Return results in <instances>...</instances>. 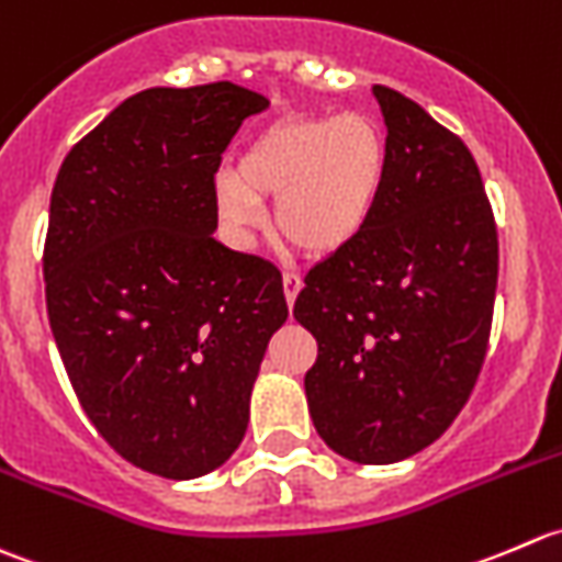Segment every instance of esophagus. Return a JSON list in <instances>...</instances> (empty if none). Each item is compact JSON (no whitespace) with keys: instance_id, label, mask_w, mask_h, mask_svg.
<instances>
[{"instance_id":"34e87169","label":"esophagus","mask_w":562,"mask_h":562,"mask_svg":"<svg viewBox=\"0 0 562 562\" xmlns=\"http://www.w3.org/2000/svg\"><path fill=\"white\" fill-rule=\"evenodd\" d=\"M300 289H303V279H300L297 273H292V270H286V273H283V294H286L289 305L294 303V297H297Z\"/></svg>"}]
</instances>
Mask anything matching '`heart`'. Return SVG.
<instances>
[{
	"mask_svg": "<svg viewBox=\"0 0 562 562\" xmlns=\"http://www.w3.org/2000/svg\"><path fill=\"white\" fill-rule=\"evenodd\" d=\"M387 180V138L366 114H297L262 127L237 169H221L213 199L235 240L265 226L262 199L276 202V226L308 257L352 246L374 218Z\"/></svg>",
	"mask_w": 562,
	"mask_h": 562,
	"instance_id": "heart-1",
	"label": "heart"
}]
</instances>
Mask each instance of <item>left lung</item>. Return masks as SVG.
Wrapping results in <instances>:
<instances>
[{"mask_svg": "<svg viewBox=\"0 0 562 562\" xmlns=\"http://www.w3.org/2000/svg\"><path fill=\"white\" fill-rule=\"evenodd\" d=\"M371 92L385 191L363 235L308 270L292 314L319 344L305 398L322 440L349 462L393 464L431 446L475 387L497 229L462 138L402 92Z\"/></svg>", "mask_w": 562, "mask_h": 562, "instance_id": "left-lung-1", "label": "left lung"}]
</instances>
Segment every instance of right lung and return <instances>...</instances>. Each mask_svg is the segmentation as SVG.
<instances>
[{
    "instance_id": "right-lung-1",
    "label": "right lung",
    "mask_w": 562,
    "mask_h": 562,
    "mask_svg": "<svg viewBox=\"0 0 562 562\" xmlns=\"http://www.w3.org/2000/svg\"><path fill=\"white\" fill-rule=\"evenodd\" d=\"M268 98L232 81L153 87L63 160L43 279L54 341L105 442L171 481L207 475L248 429L281 273L213 237V177Z\"/></svg>"
}]
</instances>
